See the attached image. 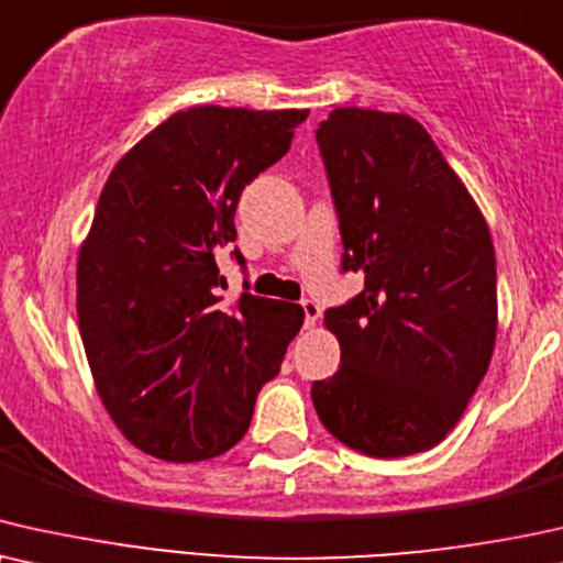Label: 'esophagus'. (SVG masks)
<instances>
[{"instance_id":"esophagus-1","label":"esophagus","mask_w":563,"mask_h":563,"mask_svg":"<svg viewBox=\"0 0 563 563\" xmlns=\"http://www.w3.org/2000/svg\"><path fill=\"white\" fill-rule=\"evenodd\" d=\"M301 306H303V313H306V327H317V321L321 317L319 303L317 301H309V298H306V301H301Z\"/></svg>"}]
</instances>
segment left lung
<instances>
[{
	"instance_id": "8db88e82",
	"label": "left lung",
	"mask_w": 563,
	"mask_h": 563,
	"mask_svg": "<svg viewBox=\"0 0 563 563\" xmlns=\"http://www.w3.org/2000/svg\"><path fill=\"white\" fill-rule=\"evenodd\" d=\"M344 269L329 309L342 365L311 388L321 424L376 459L430 451L459 424L497 340V260L468 187L404 112L336 108L319 125Z\"/></svg>"
}]
</instances>
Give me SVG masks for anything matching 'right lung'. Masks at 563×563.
Returning <instances> with one entry per match:
<instances>
[{"mask_svg": "<svg viewBox=\"0 0 563 563\" xmlns=\"http://www.w3.org/2000/svg\"><path fill=\"white\" fill-rule=\"evenodd\" d=\"M306 118L177 110L102 187L77 260L79 332L102 407L154 459L195 463L234 448L301 332L298 303L242 294L221 309L216 257L236 239L244 185L288 152Z\"/></svg>", "mask_w": 563, "mask_h": 563, "instance_id": "obj_1", "label": "right lung"}]
</instances>
